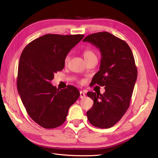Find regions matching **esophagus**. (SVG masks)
<instances>
[{
	"mask_svg": "<svg viewBox=\"0 0 158 158\" xmlns=\"http://www.w3.org/2000/svg\"><path fill=\"white\" fill-rule=\"evenodd\" d=\"M85 93L84 92H82V91H80V98L81 99H82V98H85Z\"/></svg>",
	"mask_w": 158,
	"mask_h": 158,
	"instance_id": "34e87169",
	"label": "esophagus"
}]
</instances>
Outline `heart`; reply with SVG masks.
I'll use <instances>...</instances> for the list:
<instances>
[{
    "label": "heart",
    "mask_w": 158,
    "mask_h": 158,
    "mask_svg": "<svg viewBox=\"0 0 158 158\" xmlns=\"http://www.w3.org/2000/svg\"><path fill=\"white\" fill-rule=\"evenodd\" d=\"M83 55H84V57L85 61H87L89 59H94V58H97L95 52L92 49H85L83 52ZM69 60H70V55L68 54L64 58V63L65 64L68 63Z\"/></svg>",
    "instance_id": "b5f03b06"
}]
</instances>
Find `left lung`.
<instances>
[{
    "instance_id": "left-lung-1",
    "label": "left lung",
    "mask_w": 158,
    "mask_h": 158,
    "mask_svg": "<svg viewBox=\"0 0 158 158\" xmlns=\"http://www.w3.org/2000/svg\"><path fill=\"white\" fill-rule=\"evenodd\" d=\"M101 51L99 70L94 75L91 85L105 86L103 94L89 92L94 105L86 114L95 127H112L121 120L130 106L137 79V68L130 47L127 43L107 31L85 37Z\"/></svg>"
}]
</instances>
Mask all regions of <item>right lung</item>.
I'll use <instances>...</instances> for the list:
<instances>
[{
    "instance_id": "add662e5",
    "label": "right lung",
    "mask_w": 158,
    "mask_h": 158,
    "mask_svg": "<svg viewBox=\"0 0 158 158\" xmlns=\"http://www.w3.org/2000/svg\"><path fill=\"white\" fill-rule=\"evenodd\" d=\"M84 37L49 33L33 40L22 52L18 92L28 115L45 128L63 125L70 107L80 96L73 85L59 90L50 82L64 69L65 56Z\"/></svg>"
}]
</instances>
